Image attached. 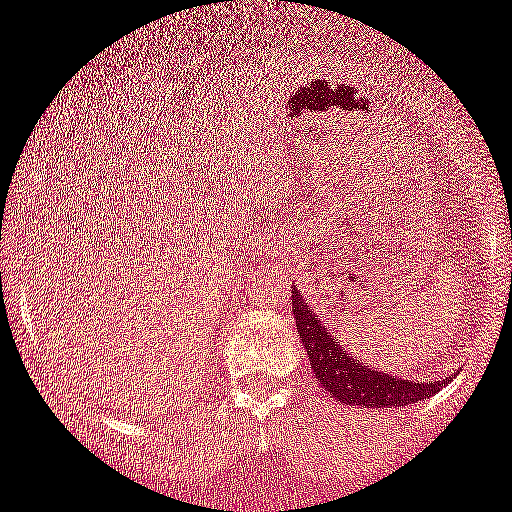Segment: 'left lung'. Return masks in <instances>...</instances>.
Masks as SVG:
<instances>
[{
	"label": "left lung",
	"mask_w": 512,
	"mask_h": 512,
	"mask_svg": "<svg viewBox=\"0 0 512 512\" xmlns=\"http://www.w3.org/2000/svg\"><path fill=\"white\" fill-rule=\"evenodd\" d=\"M291 311H294L299 339L304 342L306 354H309L311 369L326 392L337 397L344 405L354 407H402L412 402L432 397L440 392L442 382H412L397 374H382L372 367H364L357 357L339 344L332 329H326L319 316L309 309L299 291H291Z\"/></svg>",
	"instance_id": "left-lung-1"
}]
</instances>
